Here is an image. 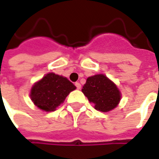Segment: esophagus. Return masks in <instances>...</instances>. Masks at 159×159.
<instances>
[{"label": "esophagus", "mask_w": 159, "mask_h": 159, "mask_svg": "<svg viewBox=\"0 0 159 159\" xmlns=\"http://www.w3.org/2000/svg\"><path fill=\"white\" fill-rule=\"evenodd\" d=\"M75 85L76 86V88H77V89H81V84H79V83H75Z\"/></svg>", "instance_id": "obj_1"}]
</instances>
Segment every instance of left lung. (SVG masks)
I'll use <instances>...</instances> for the list:
<instances>
[{"mask_svg": "<svg viewBox=\"0 0 159 159\" xmlns=\"http://www.w3.org/2000/svg\"><path fill=\"white\" fill-rule=\"evenodd\" d=\"M82 92L97 111L108 112L115 109L121 100V92L116 84L103 74L89 76Z\"/></svg>", "mask_w": 159, "mask_h": 159, "instance_id": "1", "label": "left lung"}]
</instances>
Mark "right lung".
<instances>
[{"mask_svg": "<svg viewBox=\"0 0 159 159\" xmlns=\"http://www.w3.org/2000/svg\"><path fill=\"white\" fill-rule=\"evenodd\" d=\"M76 87L62 75L50 72L34 83L30 97L36 107L43 111H54L64 102L67 96Z\"/></svg>", "mask_w": 159, "mask_h": 159, "instance_id": "add662e5", "label": "right lung"}]
</instances>
